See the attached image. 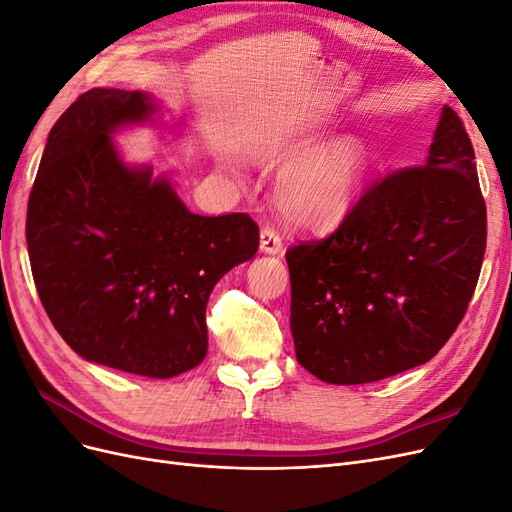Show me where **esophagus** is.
<instances>
[{
    "label": "esophagus",
    "mask_w": 512,
    "mask_h": 512,
    "mask_svg": "<svg viewBox=\"0 0 512 512\" xmlns=\"http://www.w3.org/2000/svg\"><path fill=\"white\" fill-rule=\"evenodd\" d=\"M284 250V243L280 232L271 226H265L260 230V252L265 254H280Z\"/></svg>",
    "instance_id": "34e87169"
}]
</instances>
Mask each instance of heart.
Instances as JSON below:
<instances>
[{"instance_id":"1","label":"heart","mask_w":512,"mask_h":512,"mask_svg":"<svg viewBox=\"0 0 512 512\" xmlns=\"http://www.w3.org/2000/svg\"><path fill=\"white\" fill-rule=\"evenodd\" d=\"M314 141L316 134H301L290 143L267 147L260 158L267 162L288 160ZM369 164V149L361 138H333L284 166L275 185L277 205L290 222L303 228H333L359 200L369 175ZM224 166L232 168V162L224 160Z\"/></svg>"}]
</instances>
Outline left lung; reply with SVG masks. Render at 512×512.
<instances>
[{
  "label": "left lung",
  "instance_id": "8db88e82",
  "mask_svg": "<svg viewBox=\"0 0 512 512\" xmlns=\"http://www.w3.org/2000/svg\"><path fill=\"white\" fill-rule=\"evenodd\" d=\"M485 245L474 149L444 106L423 166L369 185L327 239L286 252L297 361L329 384L427 363L466 314Z\"/></svg>",
  "mask_w": 512,
  "mask_h": 512
}]
</instances>
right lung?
I'll return each instance as SVG.
<instances>
[{"mask_svg": "<svg viewBox=\"0 0 512 512\" xmlns=\"http://www.w3.org/2000/svg\"><path fill=\"white\" fill-rule=\"evenodd\" d=\"M158 113L145 91L96 87L57 119L27 203L38 297L85 361L173 378L207 354L213 286L258 252L247 213L209 218L111 136Z\"/></svg>", "mask_w": 512, "mask_h": 512, "instance_id": "add662e5", "label": "right lung"}]
</instances>
